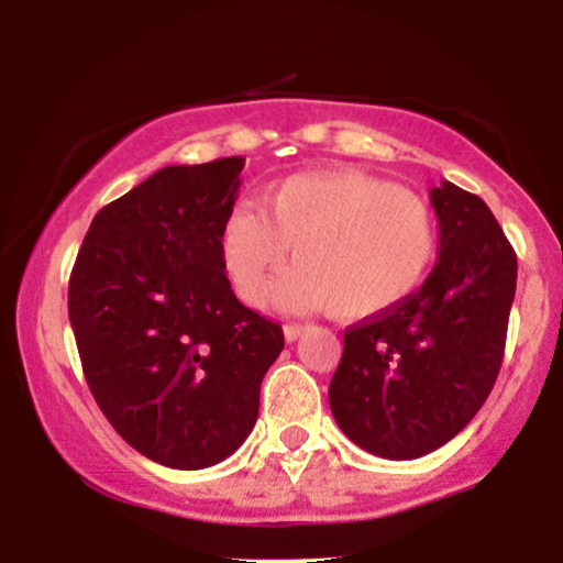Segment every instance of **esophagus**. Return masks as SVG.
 Segmentation results:
<instances>
[{"label": "esophagus", "mask_w": 563, "mask_h": 563, "mask_svg": "<svg viewBox=\"0 0 563 563\" xmlns=\"http://www.w3.org/2000/svg\"><path fill=\"white\" fill-rule=\"evenodd\" d=\"M303 331H307V325H301V322H288V325L283 328V335H286V341H296Z\"/></svg>", "instance_id": "esophagus-1"}]
</instances>
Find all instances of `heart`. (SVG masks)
<instances>
[{
  "label": "heart",
  "instance_id": "b5f03b06",
  "mask_svg": "<svg viewBox=\"0 0 563 563\" xmlns=\"http://www.w3.org/2000/svg\"><path fill=\"white\" fill-rule=\"evenodd\" d=\"M288 249L299 267L277 301L357 322L391 312L421 288L437 256V224L429 206L391 179L303 172L269 185L260 211L232 206L219 230L232 288L251 307L267 301Z\"/></svg>",
  "mask_w": 563,
  "mask_h": 563
}]
</instances>
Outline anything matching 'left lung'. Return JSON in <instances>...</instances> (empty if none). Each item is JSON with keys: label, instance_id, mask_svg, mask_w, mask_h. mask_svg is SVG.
Listing matches in <instances>:
<instances>
[{"label": "left lung", "instance_id": "1", "mask_svg": "<svg viewBox=\"0 0 563 563\" xmlns=\"http://www.w3.org/2000/svg\"><path fill=\"white\" fill-rule=\"evenodd\" d=\"M431 206L439 262L410 299L346 328L328 389L341 431L389 461L434 452L479 412L516 294V254L487 203L442 183Z\"/></svg>", "mask_w": 563, "mask_h": 563}]
</instances>
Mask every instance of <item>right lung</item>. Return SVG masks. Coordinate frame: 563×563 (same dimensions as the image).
<instances>
[{
  "mask_svg": "<svg viewBox=\"0 0 563 563\" xmlns=\"http://www.w3.org/2000/svg\"><path fill=\"white\" fill-rule=\"evenodd\" d=\"M245 158L166 166L102 206L68 283V318L102 416L151 461H224L260 416L283 328L243 307L219 230Z\"/></svg>",
  "mask_w": 563,
  "mask_h": 563,
  "instance_id": "1",
  "label": "right lung"
}]
</instances>
